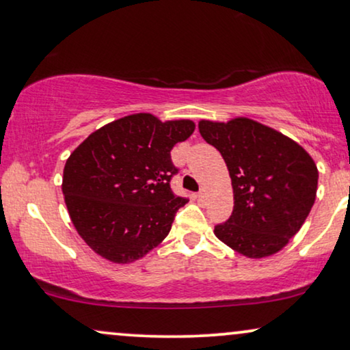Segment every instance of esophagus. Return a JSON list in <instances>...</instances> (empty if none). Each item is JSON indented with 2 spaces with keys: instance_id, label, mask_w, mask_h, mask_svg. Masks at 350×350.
I'll use <instances>...</instances> for the list:
<instances>
[{
  "instance_id": "34e87169",
  "label": "esophagus",
  "mask_w": 350,
  "mask_h": 350,
  "mask_svg": "<svg viewBox=\"0 0 350 350\" xmlns=\"http://www.w3.org/2000/svg\"><path fill=\"white\" fill-rule=\"evenodd\" d=\"M196 197L198 198V200H203V197H205V193H203V192H198Z\"/></svg>"
}]
</instances>
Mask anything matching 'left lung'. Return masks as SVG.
Here are the masks:
<instances>
[{
  "mask_svg": "<svg viewBox=\"0 0 350 350\" xmlns=\"http://www.w3.org/2000/svg\"><path fill=\"white\" fill-rule=\"evenodd\" d=\"M205 142L226 161L234 192L231 218L215 236L247 258L284 249L317 198L318 170L304 147L249 118L198 122Z\"/></svg>",
  "mask_w": 350,
  "mask_h": 350,
  "instance_id": "left-lung-1",
  "label": "left lung"
}]
</instances>
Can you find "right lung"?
Instances as JSON below:
<instances>
[{"label":"right lung","instance_id":"1","mask_svg":"<svg viewBox=\"0 0 350 350\" xmlns=\"http://www.w3.org/2000/svg\"><path fill=\"white\" fill-rule=\"evenodd\" d=\"M196 131L190 119L150 113L119 118L92 132L64 165L63 193L83 242L111 263L142 258L165 241L187 200L172 193L171 150Z\"/></svg>","mask_w":350,"mask_h":350}]
</instances>
